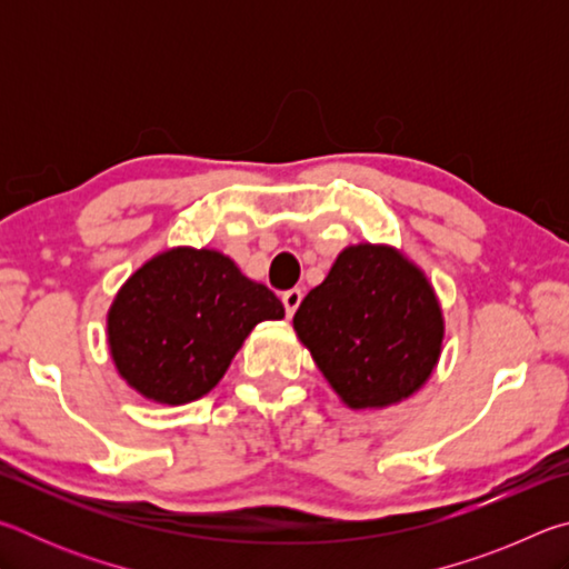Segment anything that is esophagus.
I'll list each match as a JSON object with an SVG mask.
<instances>
[{"label":"esophagus","mask_w":569,"mask_h":569,"mask_svg":"<svg viewBox=\"0 0 569 569\" xmlns=\"http://www.w3.org/2000/svg\"><path fill=\"white\" fill-rule=\"evenodd\" d=\"M281 301H283V308H286V316L291 319V316L296 313V308L301 306V301H303V291H301V288H291V291H286L281 296Z\"/></svg>","instance_id":"obj_1"}]
</instances>
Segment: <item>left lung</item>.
I'll return each instance as SVG.
<instances>
[{"label": "left lung", "instance_id": "left-lung-1", "mask_svg": "<svg viewBox=\"0 0 569 569\" xmlns=\"http://www.w3.org/2000/svg\"><path fill=\"white\" fill-rule=\"evenodd\" d=\"M293 329L349 409L409 399L431 377L445 341L441 306L421 268L373 243L341 250L298 306Z\"/></svg>", "mask_w": 569, "mask_h": 569}]
</instances>
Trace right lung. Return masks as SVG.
<instances>
[{
  "mask_svg": "<svg viewBox=\"0 0 569 569\" xmlns=\"http://www.w3.org/2000/svg\"><path fill=\"white\" fill-rule=\"evenodd\" d=\"M283 303L210 248H170L140 266L108 311L120 377L158 403L196 401L216 387L256 323Z\"/></svg>",
  "mask_w": 569,
  "mask_h": 569,
  "instance_id": "add662e5",
  "label": "right lung"
}]
</instances>
